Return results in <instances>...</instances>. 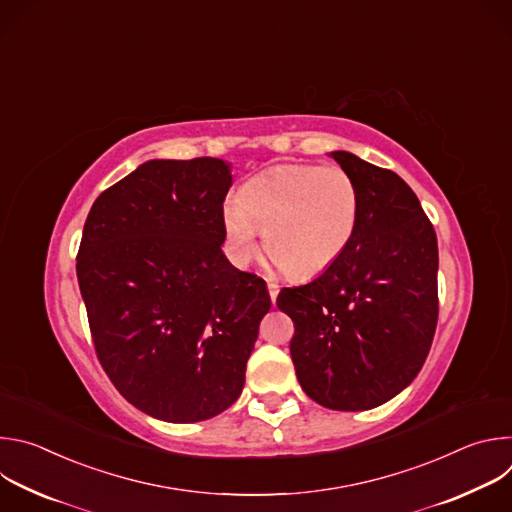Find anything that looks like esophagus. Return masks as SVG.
I'll list each match as a JSON object with an SVG mask.
<instances>
[{
    "instance_id": "34e87169",
    "label": "esophagus",
    "mask_w": 512,
    "mask_h": 512,
    "mask_svg": "<svg viewBox=\"0 0 512 512\" xmlns=\"http://www.w3.org/2000/svg\"><path fill=\"white\" fill-rule=\"evenodd\" d=\"M267 289H269V296H271V302L275 304L277 300V294H279V285L275 281H267Z\"/></svg>"
}]
</instances>
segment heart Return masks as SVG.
<instances>
[{
	"label": "heart",
	"mask_w": 512,
	"mask_h": 512,
	"mask_svg": "<svg viewBox=\"0 0 512 512\" xmlns=\"http://www.w3.org/2000/svg\"><path fill=\"white\" fill-rule=\"evenodd\" d=\"M362 212L356 180L336 166H283L251 178L223 206L229 253L247 265L265 249L291 277H314L350 247Z\"/></svg>",
	"instance_id": "heart-1"
}]
</instances>
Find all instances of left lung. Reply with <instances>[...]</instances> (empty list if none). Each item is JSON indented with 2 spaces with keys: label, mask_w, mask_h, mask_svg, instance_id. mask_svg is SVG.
I'll return each instance as SVG.
<instances>
[{
  "label": "left lung",
  "mask_w": 512,
  "mask_h": 512,
  "mask_svg": "<svg viewBox=\"0 0 512 512\" xmlns=\"http://www.w3.org/2000/svg\"><path fill=\"white\" fill-rule=\"evenodd\" d=\"M360 188L362 212L344 255L314 281L283 287L289 342L310 399L336 411L373 409L421 371L437 324V239L415 192L395 172L330 154Z\"/></svg>",
  "instance_id": "left-lung-1"
}]
</instances>
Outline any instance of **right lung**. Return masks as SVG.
<instances>
[{
    "label": "right lung",
    "instance_id": "add662e5",
    "mask_svg": "<svg viewBox=\"0 0 512 512\" xmlns=\"http://www.w3.org/2000/svg\"><path fill=\"white\" fill-rule=\"evenodd\" d=\"M231 166L150 160L91 206L77 277L99 362L139 411L170 423L229 409L245 385L267 285L223 253Z\"/></svg>",
    "mask_w": 512,
    "mask_h": 512
}]
</instances>
